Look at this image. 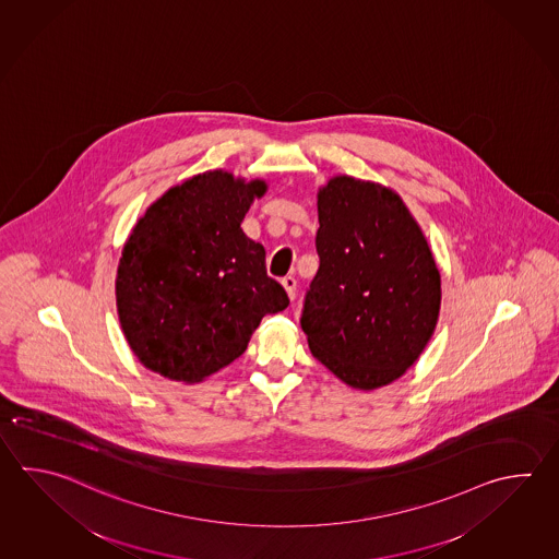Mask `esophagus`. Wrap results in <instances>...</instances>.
<instances>
[{"label":"esophagus","mask_w":559,"mask_h":559,"mask_svg":"<svg viewBox=\"0 0 559 559\" xmlns=\"http://www.w3.org/2000/svg\"><path fill=\"white\" fill-rule=\"evenodd\" d=\"M281 285L285 288L288 298H295V293H297V278H295V276H285V278L281 281Z\"/></svg>","instance_id":"34e87169"}]
</instances>
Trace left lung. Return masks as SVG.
I'll use <instances>...</instances> for the list:
<instances>
[{
    "instance_id": "1",
    "label": "left lung",
    "mask_w": 559,
    "mask_h": 559,
    "mask_svg": "<svg viewBox=\"0 0 559 559\" xmlns=\"http://www.w3.org/2000/svg\"><path fill=\"white\" fill-rule=\"evenodd\" d=\"M320 266L300 326L312 356L354 390L399 380L432 338L442 281L411 209L380 182L319 187Z\"/></svg>"
}]
</instances>
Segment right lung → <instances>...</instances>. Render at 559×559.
Instances as JSON below:
<instances>
[{
  "instance_id": "1",
  "label": "right lung",
  "mask_w": 559,
  "mask_h": 559,
  "mask_svg": "<svg viewBox=\"0 0 559 559\" xmlns=\"http://www.w3.org/2000/svg\"><path fill=\"white\" fill-rule=\"evenodd\" d=\"M264 179L213 169L175 185L147 206L123 245L115 298L139 362L194 384L247 350L264 314L288 307L266 276L264 247L240 223Z\"/></svg>"
}]
</instances>
